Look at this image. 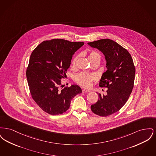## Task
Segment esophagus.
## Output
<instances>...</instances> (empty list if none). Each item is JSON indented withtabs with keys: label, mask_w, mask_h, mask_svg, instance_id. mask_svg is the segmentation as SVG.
Wrapping results in <instances>:
<instances>
[{
	"label": "esophagus",
	"mask_w": 156,
	"mask_h": 156,
	"mask_svg": "<svg viewBox=\"0 0 156 156\" xmlns=\"http://www.w3.org/2000/svg\"><path fill=\"white\" fill-rule=\"evenodd\" d=\"M82 92L83 93H88V92H90V90H88V89H82Z\"/></svg>",
	"instance_id": "1"
}]
</instances>
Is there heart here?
Instances as JSON below:
<instances>
[{"label": "heart", "mask_w": 156, "mask_h": 156, "mask_svg": "<svg viewBox=\"0 0 156 156\" xmlns=\"http://www.w3.org/2000/svg\"><path fill=\"white\" fill-rule=\"evenodd\" d=\"M88 58L91 62H93L94 61L100 62L101 56L99 52L97 51H91L89 52ZM78 58H79V56H76L74 58L73 61V66H75L76 64V62ZM74 79L75 81L80 85L83 86V87L88 88L92 85V82L97 80V77L95 75L89 74L82 73L81 74L75 75Z\"/></svg>", "instance_id": "b5f03b06"}]
</instances>
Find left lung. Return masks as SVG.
I'll return each mask as SVG.
<instances>
[{
    "instance_id": "left-lung-1",
    "label": "left lung",
    "mask_w": 156,
    "mask_h": 156,
    "mask_svg": "<svg viewBox=\"0 0 156 156\" xmlns=\"http://www.w3.org/2000/svg\"><path fill=\"white\" fill-rule=\"evenodd\" d=\"M88 44L102 52L106 62L107 70L99 82V87L108 88L106 94L98 93V101L90 106L95 114L106 117L119 111L132 93L136 72L133 61L127 50L110 39Z\"/></svg>"
}]
</instances>
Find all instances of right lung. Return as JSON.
Masks as SVG:
<instances>
[{"label": "right lung", "instance_id": "add662e5", "mask_svg": "<svg viewBox=\"0 0 156 156\" xmlns=\"http://www.w3.org/2000/svg\"><path fill=\"white\" fill-rule=\"evenodd\" d=\"M83 42L52 39L40 43L30 55L26 77L31 97L44 111L58 115L69 109L71 100L81 94L77 85H61L75 52ZM62 88L61 89L60 87Z\"/></svg>", "mask_w": 156, "mask_h": 156}]
</instances>
